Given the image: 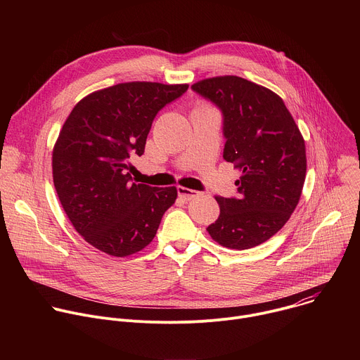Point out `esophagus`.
<instances>
[{
    "instance_id": "esophagus-1",
    "label": "esophagus",
    "mask_w": 360,
    "mask_h": 360,
    "mask_svg": "<svg viewBox=\"0 0 360 360\" xmlns=\"http://www.w3.org/2000/svg\"><path fill=\"white\" fill-rule=\"evenodd\" d=\"M176 191H178V195H179L184 200H191L192 198H195V196L198 195L196 191L189 189V188H185V186H176Z\"/></svg>"
}]
</instances>
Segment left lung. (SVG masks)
<instances>
[{"label":"left lung","instance_id":"left-lung-1","mask_svg":"<svg viewBox=\"0 0 360 360\" xmlns=\"http://www.w3.org/2000/svg\"><path fill=\"white\" fill-rule=\"evenodd\" d=\"M222 112L224 160L242 176L236 198L215 196L221 214L207 231L219 245L249 249L290 218L306 176L304 141L279 95L235 75L191 86Z\"/></svg>","mask_w":360,"mask_h":360}]
</instances>
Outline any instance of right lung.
Returning <instances> with one entry per match:
<instances>
[{
	"instance_id": "obj_1",
	"label": "right lung",
	"mask_w": 360,
	"mask_h": 360,
	"mask_svg": "<svg viewBox=\"0 0 360 360\" xmlns=\"http://www.w3.org/2000/svg\"><path fill=\"white\" fill-rule=\"evenodd\" d=\"M188 85L125 82L82 98L53 150V178L63 208L94 248L118 258L157 235L176 188L132 181L129 160L141 157L157 114Z\"/></svg>"
}]
</instances>
